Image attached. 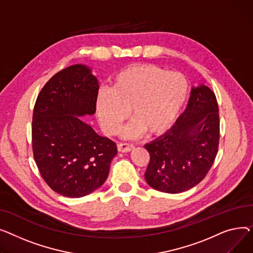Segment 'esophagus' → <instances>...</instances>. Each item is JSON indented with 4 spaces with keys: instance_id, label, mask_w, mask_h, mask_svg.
Listing matches in <instances>:
<instances>
[{
    "instance_id": "1",
    "label": "esophagus",
    "mask_w": 253,
    "mask_h": 253,
    "mask_svg": "<svg viewBox=\"0 0 253 253\" xmlns=\"http://www.w3.org/2000/svg\"><path fill=\"white\" fill-rule=\"evenodd\" d=\"M135 146L130 143H118L117 144V150L120 152H129L131 151Z\"/></svg>"
}]
</instances>
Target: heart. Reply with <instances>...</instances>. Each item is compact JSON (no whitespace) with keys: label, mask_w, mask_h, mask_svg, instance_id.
Instances as JSON below:
<instances>
[{"label":"heart","mask_w":253,"mask_h":253,"mask_svg":"<svg viewBox=\"0 0 253 253\" xmlns=\"http://www.w3.org/2000/svg\"><path fill=\"white\" fill-rule=\"evenodd\" d=\"M188 95V83L179 72H166L154 64L128 66L117 74L111 90L100 91L96 110L108 135L130 114L133 121L123 129L125 138L146 130L156 135L167 130L180 113Z\"/></svg>","instance_id":"heart-1"}]
</instances>
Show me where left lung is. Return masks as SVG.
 Masks as SVG:
<instances>
[{
  "label": "left lung",
  "instance_id": "1",
  "mask_svg": "<svg viewBox=\"0 0 253 253\" xmlns=\"http://www.w3.org/2000/svg\"><path fill=\"white\" fill-rule=\"evenodd\" d=\"M219 115L214 93L209 86L192 87L188 106L165 135L145 145L150 162L148 185L176 194L199 184L217 154Z\"/></svg>",
  "mask_w": 253,
  "mask_h": 253
}]
</instances>
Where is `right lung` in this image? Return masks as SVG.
<instances>
[{
	"mask_svg": "<svg viewBox=\"0 0 253 253\" xmlns=\"http://www.w3.org/2000/svg\"><path fill=\"white\" fill-rule=\"evenodd\" d=\"M99 83L91 68L71 65L40 92L33 114V151L43 181L58 194L84 197L106 181L116 144L79 116L96 112Z\"/></svg>",
	"mask_w": 253,
	"mask_h": 253,
	"instance_id": "right-lung-1",
	"label": "right lung"
}]
</instances>
